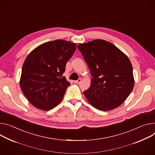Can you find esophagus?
I'll return each instance as SVG.
<instances>
[{
	"label": "esophagus",
	"mask_w": 155,
	"mask_h": 155,
	"mask_svg": "<svg viewBox=\"0 0 155 155\" xmlns=\"http://www.w3.org/2000/svg\"><path fill=\"white\" fill-rule=\"evenodd\" d=\"M81 78H79L78 80H75V81H74V83H77V84H78V83H80L81 82Z\"/></svg>",
	"instance_id": "esophagus-1"
}]
</instances>
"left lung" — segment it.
Returning a JSON list of instances; mask_svg holds the SVG:
<instances>
[{"mask_svg": "<svg viewBox=\"0 0 155 155\" xmlns=\"http://www.w3.org/2000/svg\"><path fill=\"white\" fill-rule=\"evenodd\" d=\"M77 48L93 77L90 87L83 91L89 103L104 111L119 106L134 86L129 58L115 45L103 39L80 44Z\"/></svg>", "mask_w": 155, "mask_h": 155, "instance_id": "8db88e82", "label": "left lung"}]
</instances>
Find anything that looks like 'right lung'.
<instances>
[{
	"label": "right lung",
	"instance_id": "1",
	"mask_svg": "<svg viewBox=\"0 0 155 155\" xmlns=\"http://www.w3.org/2000/svg\"><path fill=\"white\" fill-rule=\"evenodd\" d=\"M76 47L71 42L57 39L41 45L27 56L20 85L35 107L48 110L62 101L70 85L63 74Z\"/></svg>",
	"mask_w": 155,
	"mask_h": 155
}]
</instances>
